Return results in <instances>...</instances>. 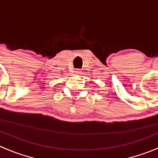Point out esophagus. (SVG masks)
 <instances>
[{"instance_id":"1","label":"esophagus","mask_w":158,"mask_h":158,"mask_svg":"<svg viewBox=\"0 0 158 158\" xmlns=\"http://www.w3.org/2000/svg\"><path fill=\"white\" fill-rule=\"evenodd\" d=\"M75 73H76V74H79V73H81V71H80V70H79V69H76V71H75Z\"/></svg>"}]
</instances>
